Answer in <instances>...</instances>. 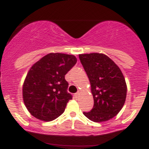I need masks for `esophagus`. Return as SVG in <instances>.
<instances>
[{"label": "esophagus", "mask_w": 149, "mask_h": 149, "mask_svg": "<svg viewBox=\"0 0 149 149\" xmlns=\"http://www.w3.org/2000/svg\"><path fill=\"white\" fill-rule=\"evenodd\" d=\"M79 92H77V93H75V94H74V96H75V97H76V98L79 97Z\"/></svg>", "instance_id": "34e87169"}]
</instances>
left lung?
Wrapping results in <instances>:
<instances>
[{
  "label": "left lung",
  "mask_w": 149,
  "mask_h": 149,
  "mask_svg": "<svg viewBox=\"0 0 149 149\" xmlns=\"http://www.w3.org/2000/svg\"><path fill=\"white\" fill-rule=\"evenodd\" d=\"M91 82L93 108L83 112L91 121H108L116 116L125 102L127 85L120 68L106 55L89 53L79 55Z\"/></svg>",
  "instance_id": "8db88e82"
}]
</instances>
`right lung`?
I'll return each mask as SVG.
<instances>
[{
	"instance_id": "right-lung-1",
	"label": "right lung",
	"mask_w": 149,
	"mask_h": 149,
	"mask_svg": "<svg viewBox=\"0 0 149 149\" xmlns=\"http://www.w3.org/2000/svg\"><path fill=\"white\" fill-rule=\"evenodd\" d=\"M73 55L49 53L31 67L23 85V100L29 112L42 121L62 114L68 101V82L65 76L76 65Z\"/></svg>"
}]
</instances>
